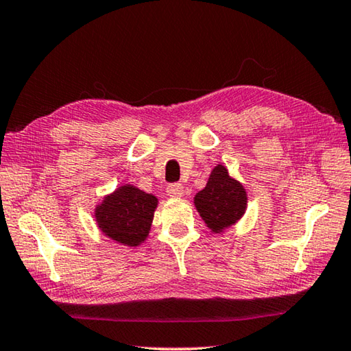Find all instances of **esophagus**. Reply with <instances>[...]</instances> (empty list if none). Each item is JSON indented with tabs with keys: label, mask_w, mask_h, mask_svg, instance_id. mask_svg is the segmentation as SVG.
Returning a JSON list of instances; mask_svg holds the SVG:
<instances>
[{
	"label": "esophagus",
	"mask_w": 351,
	"mask_h": 351,
	"mask_svg": "<svg viewBox=\"0 0 351 351\" xmlns=\"http://www.w3.org/2000/svg\"><path fill=\"white\" fill-rule=\"evenodd\" d=\"M167 194L169 197H182L183 195V186L180 183H173L167 188Z\"/></svg>",
	"instance_id": "34e87169"
}]
</instances>
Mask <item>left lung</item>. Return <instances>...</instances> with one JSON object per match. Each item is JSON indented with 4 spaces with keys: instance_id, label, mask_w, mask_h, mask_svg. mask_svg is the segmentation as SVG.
Masks as SVG:
<instances>
[{
    "instance_id": "left-lung-1",
    "label": "left lung",
    "mask_w": 351,
    "mask_h": 351,
    "mask_svg": "<svg viewBox=\"0 0 351 351\" xmlns=\"http://www.w3.org/2000/svg\"><path fill=\"white\" fill-rule=\"evenodd\" d=\"M194 204L208 228L220 234L243 217L247 194L243 184L230 177L223 165H217L206 186L194 197Z\"/></svg>"
}]
</instances>
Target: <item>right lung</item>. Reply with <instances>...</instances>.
Listing matches in <instances>:
<instances>
[{
	"label": "right lung",
	"instance_id": "obj_1",
	"mask_svg": "<svg viewBox=\"0 0 351 351\" xmlns=\"http://www.w3.org/2000/svg\"><path fill=\"white\" fill-rule=\"evenodd\" d=\"M157 198L131 184L119 186L97 204L95 217L99 229L125 246H138L148 237Z\"/></svg>",
	"mask_w": 351,
	"mask_h": 351
}]
</instances>
